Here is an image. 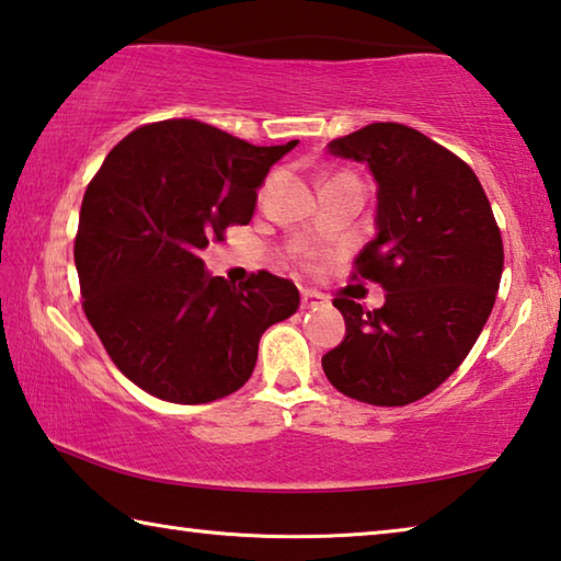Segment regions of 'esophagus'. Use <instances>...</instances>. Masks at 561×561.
I'll return each instance as SVG.
<instances>
[{"instance_id": "1", "label": "esophagus", "mask_w": 561, "mask_h": 561, "mask_svg": "<svg viewBox=\"0 0 561 561\" xmlns=\"http://www.w3.org/2000/svg\"><path fill=\"white\" fill-rule=\"evenodd\" d=\"M324 307V299L317 291H301V309H317Z\"/></svg>"}]
</instances>
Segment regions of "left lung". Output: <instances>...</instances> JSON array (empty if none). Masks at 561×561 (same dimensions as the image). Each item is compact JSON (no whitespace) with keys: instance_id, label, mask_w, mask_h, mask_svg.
I'll return each instance as SVG.
<instances>
[{"instance_id":"left-lung-1","label":"left lung","mask_w":561,"mask_h":561,"mask_svg":"<svg viewBox=\"0 0 561 561\" xmlns=\"http://www.w3.org/2000/svg\"><path fill=\"white\" fill-rule=\"evenodd\" d=\"M327 148L376 180V237L356 272L386 301L364 311L334 299L346 336L321 366L356 401L413 403L462 364L495 307L505 264L495 215L458 156L401 123H371Z\"/></svg>"}]
</instances>
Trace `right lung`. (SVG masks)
<instances>
[{
	"label": "right lung",
	"mask_w": 561,
	"mask_h": 561,
	"mask_svg": "<svg viewBox=\"0 0 561 561\" xmlns=\"http://www.w3.org/2000/svg\"><path fill=\"white\" fill-rule=\"evenodd\" d=\"M299 140L252 146L175 118L133 130L83 195L73 262L83 311L113 364L146 393L197 405L234 393L264 331L299 309V289L270 272L234 284L201 252L247 225L270 168Z\"/></svg>",
	"instance_id": "add662e5"
}]
</instances>
